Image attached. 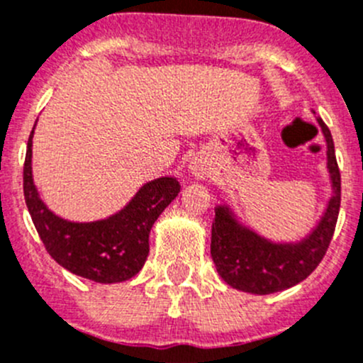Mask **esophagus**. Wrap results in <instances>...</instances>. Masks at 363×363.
<instances>
[{
  "mask_svg": "<svg viewBox=\"0 0 363 363\" xmlns=\"http://www.w3.org/2000/svg\"><path fill=\"white\" fill-rule=\"evenodd\" d=\"M189 172H191L196 179H206L212 174V167H210L208 160H206L205 157L198 155V157L192 158L191 164H189Z\"/></svg>",
  "mask_w": 363,
  "mask_h": 363,
  "instance_id": "34e87169",
  "label": "esophagus"
}]
</instances>
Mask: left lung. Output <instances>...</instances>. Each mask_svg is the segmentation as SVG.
<instances>
[{
  "label": "left lung",
  "mask_w": 363,
  "mask_h": 363,
  "mask_svg": "<svg viewBox=\"0 0 363 363\" xmlns=\"http://www.w3.org/2000/svg\"><path fill=\"white\" fill-rule=\"evenodd\" d=\"M315 121L326 143L331 192L323 216L305 237L294 242L271 240L244 224L230 205H216L210 253L220 278L237 291L265 296L294 287L312 274L330 246L340 210V171L330 130L320 117Z\"/></svg>",
  "instance_id": "8db88e82"
}]
</instances>
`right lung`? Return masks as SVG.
Wrapping results in <instances>:
<instances>
[{"mask_svg": "<svg viewBox=\"0 0 363 363\" xmlns=\"http://www.w3.org/2000/svg\"><path fill=\"white\" fill-rule=\"evenodd\" d=\"M37 124V121H35ZM33 126L23 171L24 201L40 240L57 264L96 283H121L133 278L150 255V231L160 213L179 194L176 176H160L144 184L112 216L91 223L67 220L46 206L33 182Z\"/></svg>", "mask_w": 363, "mask_h": 363, "instance_id": "right-lung-1", "label": "right lung"}]
</instances>
